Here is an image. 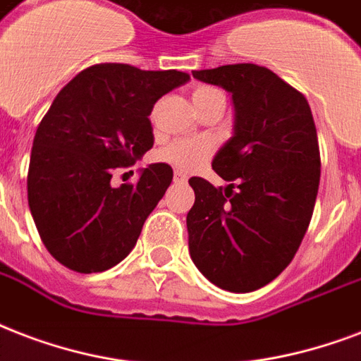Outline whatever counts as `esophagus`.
<instances>
[{"instance_id":"esophagus-1","label":"esophagus","mask_w":361,"mask_h":361,"mask_svg":"<svg viewBox=\"0 0 361 361\" xmlns=\"http://www.w3.org/2000/svg\"><path fill=\"white\" fill-rule=\"evenodd\" d=\"M173 180H175V183H177V184H184V183H186V180H188V177H186L184 173L175 171V173H173Z\"/></svg>"}]
</instances>
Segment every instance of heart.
I'll list each match as a JSON object with an SVG mask.
<instances>
[{
	"label": "heart",
	"instance_id": "obj_1",
	"mask_svg": "<svg viewBox=\"0 0 361 361\" xmlns=\"http://www.w3.org/2000/svg\"><path fill=\"white\" fill-rule=\"evenodd\" d=\"M220 97H224V92L214 88V86H197L192 92V102H194L195 109L201 111L207 107L209 103L216 102ZM211 154V145L207 141H192V139H178L173 141L171 145H167L166 149L161 150V158L173 166H177L178 169L190 171L201 166L203 161Z\"/></svg>",
	"mask_w": 361,
	"mask_h": 361
}]
</instances>
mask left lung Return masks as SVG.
Returning <instances> with one entry per match:
<instances>
[{"instance_id":"obj_1","label":"left lung","mask_w":361,"mask_h":361,"mask_svg":"<svg viewBox=\"0 0 361 361\" xmlns=\"http://www.w3.org/2000/svg\"><path fill=\"white\" fill-rule=\"evenodd\" d=\"M192 75L231 92L235 133L212 160L230 184L188 180L190 256L212 284L245 294L281 275L303 241L320 183L317 126L305 96L267 67L233 63Z\"/></svg>"}]
</instances>
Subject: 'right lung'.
I'll return each instance as SVG.
<instances>
[{"mask_svg": "<svg viewBox=\"0 0 361 361\" xmlns=\"http://www.w3.org/2000/svg\"><path fill=\"white\" fill-rule=\"evenodd\" d=\"M188 79L177 69L96 63L58 92L33 137L27 203L41 241L67 269H111L135 247L173 169L152 164L118 188L113 171L152 149L154 103Z\"/></svg>", "mask_w": 361, "mask_h": 361, "instance_id": "1", "label": "right lung"}]
</instances>
